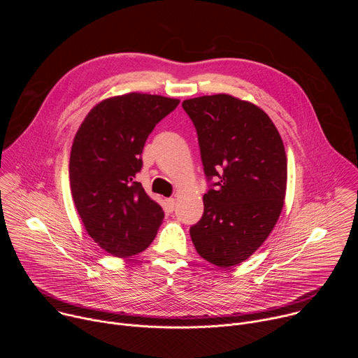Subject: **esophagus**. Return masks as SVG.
<instances>
[{"mask_svg": "<svg viewBox=\"0 0 358 358\" xmlns=\"http://www.w3.org/2000/svg\"><path fill=\"white\" fill-rule=\"evenodd\" d=\"M166 206H167L169 211H174V208H176V199L174 198H167L166 199Z\"/></svg>", "mask_w": 358, "mask_h": 358, "instance_id": "obj_1", "label": "esophagus"}]
</instances>
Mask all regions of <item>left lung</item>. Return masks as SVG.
Masks as SVG:
<instances>
[{
	"mask_svg": "<svg viewBox=\"0 0 358 358\" xmlns=\"http://www.w3.org/2000/svg\"><path fill=\"white\" fill-rule=\"evenodd\" d=\"M182 109L195 126L210 182L203 214L189 235L201 258L229 268L266 241L282 213L287 181L283 141L262 109L229 94L188 99Z\"/></svg>",
	"mask_w": 358,
	"mask_h": 358,
	"instance_id": "1",
	"label": "left lung"
}]
</instances>
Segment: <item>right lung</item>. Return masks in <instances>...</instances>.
<instances>
[{
	"label": "right lung",
	"mask_w": 358,
	"mask_h": 358,
	"mask_svg": "<svg viewBox=\"0 0 358 358\" xmlns=\"http://www.w3.org/2000/svg\"><path fill=\"white\" fill-rule=\"evenodd\" d=\"M178 103L145 93L110 97L87 113L73 138L69 178L75 207L90 238L113 257L143 252L163 222V208L136 174L148 134Z\"/></svg>",
	"instance_id": "add662e5"
}]
</instances>
